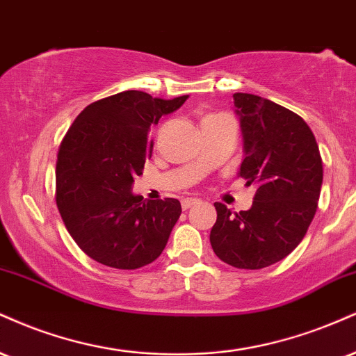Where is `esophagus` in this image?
Returning a JSON list of instances; mask_svg holds the SVG:
<instances>
[{"instance_id":"obj_1","label":"esophagus","mask_w":356,"mask_h":356,"mask_svg":"<svg viewBox=\"0 0 356 356\" xmlns=\"http://www.w3.org/2000/svg\"><path fill=\"white\" fill-rule=\"evenodd\" d=\"M199 202H200L199 199H192V197H191V199H184L181 205H182V209H184V211H187V209L194 207V205H197V204H199Z\"/></svg>"}]
</instances>
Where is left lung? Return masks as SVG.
<instances>
[{"mask_svg":"<svg viewBox=\"0 0 356 356\" xmlns=\"http://www.w3.org/2000/svg\"><path fill=\"white\" fill-rule=\"evenodd\" d=\"M243 157L238 175L255 186L248 211L216 202L211 245L222 262L259 270L292 254L318 205L323 165L314 132L298 114L255 94L235 92Z\"/></svg>","mask_w":356,"mask_h":356,"instance_id":"obj_1","label":"left lung"}]
</instances>
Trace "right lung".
I'll return each mask as SVG.
<instances>
[{
  "label": "right lung",
  "mask_w": 356,
  "mask_h": 356,
  "mask_svg": "<svg viewBox=\"0 0 356 356\" xmlns=\"http://www.w3.org/2000/svg\"><path fill=\"white\" fill-rule=\"evenodd\" d=\"M189 96L159 99L124 91L89 104L63 137L56 205L67 232L92 260L121 270L149 265L164 250L182 209L177 199L132 194L151 159V127Z\"/></svg>",
  "instance_id": "right-lung-1"
}]
</instances>
